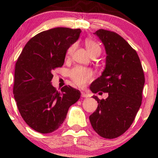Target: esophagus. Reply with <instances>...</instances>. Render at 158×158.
I'll return each mask as SVG.
<instances>
[{
    "instance_id": "1",
    "label": "esophagus",
    "mask_w": 158,
    "mask_h": 158,
    "mask_svg": "<svg viewBox=\"0 0 158 158\" xmlns=\"http://www.w3.org/2000/svg\"><path fill=\"white\" fill-rule=\"evenodd\" d=\"M81 97H89V95H88V94L85 93V92H83V91H81Z\"/></svg>"
}]
</instances>
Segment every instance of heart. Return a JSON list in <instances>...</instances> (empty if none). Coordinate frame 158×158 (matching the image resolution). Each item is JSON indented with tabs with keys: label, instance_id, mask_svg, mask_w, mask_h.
<instances>
[{
	"label": "heart",
	"instance_id": "1",
	"mask_svg": "<svg viewBox=\"0 0 158 158\" xmlns=\"http://www.w3.org/2000/svg\"><path fill=\"white\" fill-rule=\"evenodd\" d=\"M85 44L88 49L90 56H99L101 52V48L99 44L93 39H88L85 41ZM77 44H73L69 46L66 52L67 57H70L73 53ZM70 78L73 82L77 86L82 88L90 82L93 79V73L90 69L81 66H77L70 71Z\"/></svg>",
	"mask_w": 158,
	"mask_h": 158
}]
</instances>
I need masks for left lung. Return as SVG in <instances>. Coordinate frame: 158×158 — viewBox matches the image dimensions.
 <instances>
[{
  "mask_svg": "<svg viewBox=\"0 0 158 158\" xmlns=\"http://www.w3.org/2000/svg\"><path fill=\"white\" fill-rule=\"evenodd\" d=\"M94 34L106 48V65L90 89L94 94L108 93V97L99 99L93 96L98 107L89 119L99 136L114 139L125 133L135 120L142 103L144 72L136 50L122 36L103 29Z\"/></svg>",
  "mask_w": 158,
  "mask_h": 158,
  "instance_id": "8db88e82",
  "label": "left lung"
}]
</instances>
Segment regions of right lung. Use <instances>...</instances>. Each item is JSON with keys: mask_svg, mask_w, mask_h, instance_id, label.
<instances>
[{"mask_svg": "<svg viewBox=\"0 0 158 158\" xmlns=\"http://www.w3.org/2000/svg\"><path fill=\"white\" fill-rule=\"evenodd\" d=\"M80 29L56 27L45 30L27 43L15 64L13 94L25 123L41 134L56 131L70 106L80 98L79 90L51 85L52 71L64 64L67 50L77 41Z\"/></svg>", "mask_w": 158, "mask_h": 158, "instance_id": "right-lung-1", "label": "right lung"}]
</instances>
